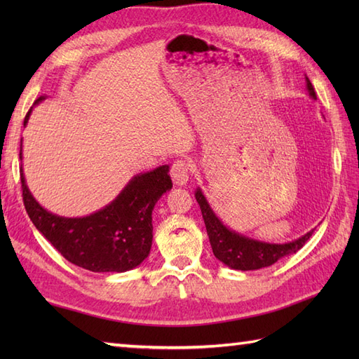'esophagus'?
<instances>
[{"label":"esophagus","instance_id":"1","mask_svg":"<svg viewBox=\"0 0 359 359\" xmlns=\"http://www.w3.org/2000/svg\"><path fill=\"white\" fill-rule=\"evenodd\" d=\"M171 179L175 185H185L189 180V172H191V165L188 160H175L171 166Z\"/></svg>","mask_w":359,"mask_h":359}]
</instances>
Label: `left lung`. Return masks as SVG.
Returning a JSON list of instances; mask_svg holds the SVG:
<instances>
[{
  "label": "left lung",
  "mask_w": 359,
  "mask_h": 359,
  "mask_svg": "<svg viewBox=\"0 0 359 359\" xmlns=\"http://www.w3.org/2000/svg\"><path fill=\"white\" fill-rule=\"evenodd\" d=\"M306 88L309 90V95L311 98H316L315 89L311 86L309 77H306ZM194 196L197 203L201 205L202 217L205 226H207L212 253H215L220 262H224L233 270L248 271L270 266L274 262H278L280 257L293 255L297 250H301L304 243L310 239V236L315 231L313 228V230L301 236L299 239L285 243H270L251 239L238 231L230 230V228L222 224V220L215 215L208 201L205 199L201 188H197Z\"/></svg>",
  "instance_id": "8db88e82"
}]
</instances>
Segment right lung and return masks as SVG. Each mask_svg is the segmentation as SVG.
Instances as JSON below:
<instances>
[{
	"mask_svg": "<svg viewBox=\"0 0 359 359\" xmlns=\"http://www.w3.org/2000/svg\"><path fill=\"white\" fill-rule=\"evenodd\" d=\"M44 100L41 95L34 104ZM32 108L25 118V126ZM22 148V147H21ZM22 158V149H20ZM170 166L140 172L104 208L85 217L52 215L35 201L21 168L22 201L27 215L46 239L74 265L95 273H123L148 257L152 245V210L172 182Z\"/></svg>",
	"mask_w": 359,
	"mask_h": 359,
	"instance_id": "right-lung-1",
	"label": "right lung"
}]
</instances>
